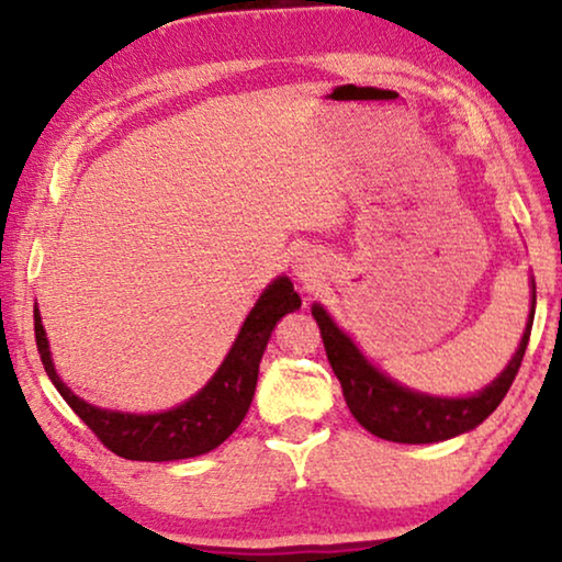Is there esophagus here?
<instances>
[{"label": "esophagus", "instance_id": "obj_1", "mask_svg": "<svg viewBox=\"0 0 562 562\" xmlns=\"http://www.w3.org/2000/svg\"><path fill=\"white\" fill-rule=\"evenodd\" d=\"M294 273L302 281H314V279H317V263H314V260L306 258V256L296 258L294 260Z\"/></svg>", "mask_w": 562, "mask_h": 562}]
</instances>
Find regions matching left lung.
<instances>
[{
  "label": "left lung",
  "instance_id": "left-lung-1",
  "mask_svg": "<svg viewBox=\"0 0 562 562\" xmlns=\"http://www.w3.org/2000/svg\"><path fill=\"white\" fill-rule=\"evenodd\" d=\"M535 279H532V310H529L525 335L509 363L486 389L471 396H429L409 386H402L391 375L379 371L358 345L345 335L337 322L329 317L322 304H312V317L317 319L322 342H325L327 360L333 366L342 386L348 409L368 432L389 442L427 445L442 442L450 437L471 432L504 402L514 375H517L521 358H525L529 333L535 319Z\"/></svg>",
  "mask_w": 562,
  "mask_h": 562
}]
</instances>
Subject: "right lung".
Here are the masks:
<instances>
[{
    "instance_id": "1",
    "label": "right lung",
    "mask_w": 562,
    "mask_h": 562,
    "mask_svg": "<svg viewBox=\"0 0 562 562\" xmlns=\"http://www.w3.org/2000/svg\"><path fill=\"white\" fill-rule=\"evenodd\" d=\"M299 306H302V299L294 291L291 279H286V276L273 279L248 317H245L233 348L222 360L217 373L206 381V386L183 404L173 406V409L156 414L102 409V406H94L76 396L56 373L48 337H45L37 310L35 342L53 386L66 398V404L79 414L83 425L102 440L104 448L127 460L166 463V460L204 456V452L220 448L240 427V422L250 409L252 394H256L258 366L268 340H271L273 327L279 325L283 314L296 312Z\"/></svg>"
}]
</instances>
